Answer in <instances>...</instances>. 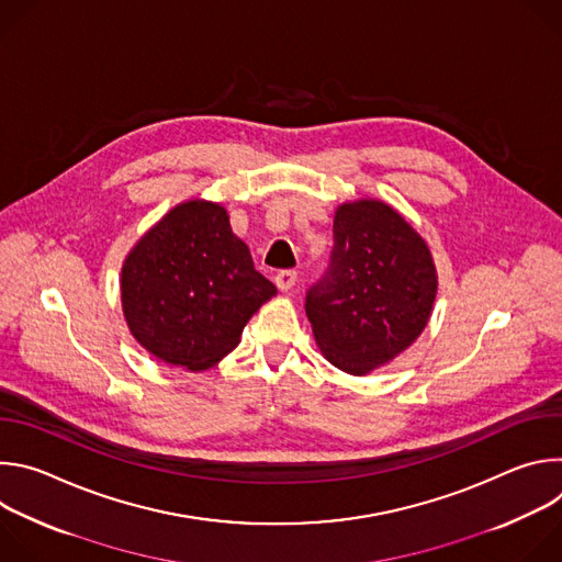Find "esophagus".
<instances>
[{
    "instance_id": "1",
    "label": "esophagus",
    "mask_w": 562,
    "mask_h": 562,
    "mask_svg": "<svg viewBox=\"0 0 562 562\" xmlns=\"http://www.w3.org/2000/svg\"><path fill=\"white\" fill-rule=\"evenodd\" d=\"M295 280H297V273H295V271H278L276 278H273V282H276V286H278L280 291H289V289L295 284Z\"/></svg>"
}]
</instances>
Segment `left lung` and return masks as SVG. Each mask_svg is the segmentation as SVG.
Listing matches in <instances>:
<instances>
[{
  "label": "left lung",
  "mask_w": 562,
  "mask_h": 562,
  "mask_svg": "<svg viewBox=\"0 0 562 562\" xmlns=\"http://www.w3.org/2000/svg\"><path fill=\"white\" fill-rule=\"evenodd\" d=\"M436 293L425 237L391 204L360 198L336 209L331 269L304 308L323 356L345 373L367 375L418 340Z\"/></svg>",
  "instance_id": "left-lung-1"
}]
</instances>
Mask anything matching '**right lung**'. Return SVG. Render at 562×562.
I'll use <instances>...</instances> for the list:
<instances>
[{"instance_id": "obj_1", "label": "right lung", "mask_w": 562, "mask_h": 562, "mask_svg": "<svg viewBox=\"0 0 562 562\" xmlns=\"http://www.w3.org/2000/svg\"><path fill=\"white\" fill-rule=\"evenodd\" d=\"M278 289L254 267L220 202L187 200L159 217L120 273L131 336L153 358L204 371L228 356Z\"/></svg>"}]
</instances>
